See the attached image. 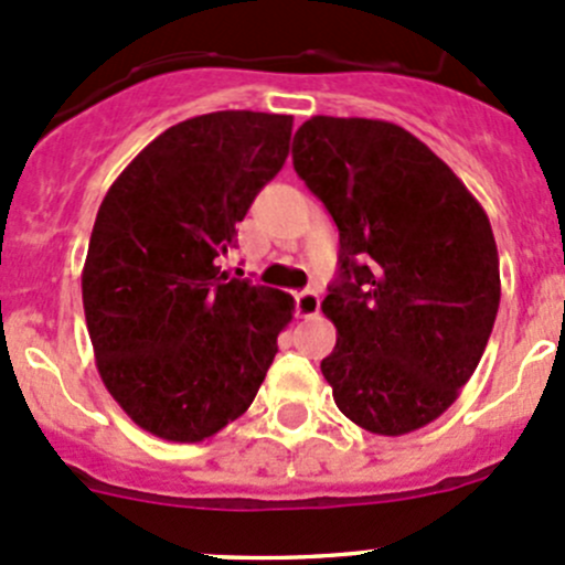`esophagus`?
<instances>
[{
  "mask_svg": "<svg viewBox=\"0 0 565 565\" xmlns=\"http://www.w3.org/2000/svg\"><path fill=\"white\" fill-rule=\"evenodd\" d=\"M319 306H322V298H319V292L315 289H303V292L298 295V311L300 317H317L319 315Z\"/></svg>",
  "mask_w": 565,
  "mask_h": 565,
  "instance_id": "34e87169",
  "label": "esophagus"
}]
</instances>
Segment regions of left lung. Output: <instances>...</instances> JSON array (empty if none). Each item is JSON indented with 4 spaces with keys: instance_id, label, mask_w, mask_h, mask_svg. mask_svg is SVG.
I'll list each match as a JSON object with an SVG mask.
<instances>
[{
    "instance_id": "obj_1",
    "label": "left lung",
    "mask_w": 565,
    "mask_h": 565,
    "mask_svg": "<svg viewBox=\"0 0 565 565\" xmlns=\"http://www.w3.org/2000/svg\"><path fill=\"white\" fill-rule=\"evenodd\" d=\"M292 163L339 226V278L322 300L339 339L319 363L335 407L385 437L431 424L472 377L498 317L487 213L448 163L385 119H306Z\"/></svg>"
}]
</instances>
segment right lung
<instances>
[{
  "instance_id": "add662e5",
  "label": "right lung",
  "mask_w": 565,
  "mask_h": 565,
  "mask_svg": "<svg viewBox=\"0 0 565 565\" xmlns=\"http://www.w3.org/2000/svg\"><path fill=\"white\" fill-rule=\"evenodd\" d=\"M292 117L213 111L152 139L100 202L82 273L100 380L136 426L199 443L254 402L292 295L218 256L289 156Z\"/></svg>"
}]
</instances>
